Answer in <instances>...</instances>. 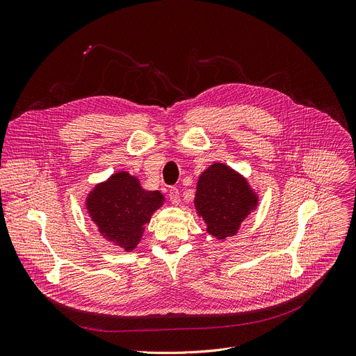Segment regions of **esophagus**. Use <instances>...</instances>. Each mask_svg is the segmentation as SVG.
<instances>
[{
    "label": "esophagus",
    "mask_w": 356,
    "mask_h": 356,
    "mask_svg": "<svg viewBox=\"0 0 356 356\" xmlns=\"http://www.w3.org/2000/svg\"><path fill=\"white\" fill-rule=\"evenodd\" d=\"M168 197H170V200H171V203H174V204H178L179 203V191H178V188H175V186H171L170 188V191H168Z\"/></svg>",
    "instance_id": "obj_1"
}]
</instances>
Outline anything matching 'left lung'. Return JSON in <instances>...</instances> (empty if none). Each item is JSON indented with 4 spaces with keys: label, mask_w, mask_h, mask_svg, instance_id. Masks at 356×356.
Wrapping results in <instances>:
<instances>
[{
    "label": "left lung",
    "mask_w": 356,
    "mask_h": 356,
    "mask_svg": "<svg viewBox=\"0 0 356 356\" xmlns=\"http://www.w3.org/2000/svg\"><path fill=\"white\" fill-rule=\"evenodd\" d=\"M257 202L247 181L225 164H213L199 177L196 211L203 218L207 233L220 240L237 233Z\"/></svg>",
    "instance_id": "8db88e82"
}]
</instances>
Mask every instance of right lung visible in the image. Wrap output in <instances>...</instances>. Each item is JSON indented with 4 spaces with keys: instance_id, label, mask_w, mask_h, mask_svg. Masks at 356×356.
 <instances>
[{
    "instance_id": "add662e5",
    "label": "right lung",
    "mask_w": 356,
    "mask_h": 356,
    "mask_svg": "<svg viewBox=\"0 0 356 356\" xmlns=\"http://www.w3.org/2000/svg\"><path fill=\"white\" fill-rule=\"evenodd\" d=\"M163 200L159 191L143 189L138 179L120 171L95 186L87 197V209L106 240L131 251Z\"/></svg>"
}]
</instances>
